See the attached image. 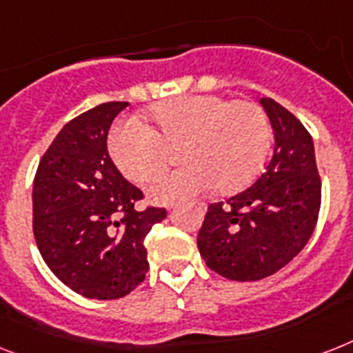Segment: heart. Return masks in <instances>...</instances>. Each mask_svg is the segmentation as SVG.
Here are the masks:
<instances>
[{"label": "heart", "instance_id": "1", "mask_svg": "<svg viewBox=\"0 0 353 353\" xmlns=\"http://www.w3.org/2000/svg\"><path fill=\"white\" fill-rule=\"evenodd\" d=\"M150 125L127 121L108 139L116 167L132 183H147L167 168L172 150L185 167L148 186L152 201L170 205L206 188L232 194L254 181L270 150L272 127L261 105L228 101L216 94L181 96L156 103Z\"/></svg>", "mask_w": 353, "mask_h": 353}]
</instances>
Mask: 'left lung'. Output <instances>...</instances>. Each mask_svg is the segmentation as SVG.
<instances>
[{
	"mask_svg": "<svg viewBox=\"0 0 353 353\" xmlns=\"http://www.w3.org/2000/svg\"><path fill=\"white\" fill-rule=\"evenodd\" d=\"M276 147L250 188L212 203L197 234L206 266L232 281L276 274L299 254L317 225L321 176L310 132L290 110L261 97Z\"/></svg>",
	"mask_w": 353,
	"mask_h": 353,
	"instance_id": "1",
	"label": "left lung"
}]
</instances>
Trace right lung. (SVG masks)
I'll return each mask as SVG.
<instances>
[{
  "instance_id": "obj_1",
  "label": "right lung",
  "mask_w": 353,
  "mask_h": 353,
  "mask_svg": "<svg viewBox=\"0 0 353 353\" xmlns=\"http://www.w3.org/2000/svg\"><path fill=\"white\" fill-rule=\"evenodd\" d=\"M127 101L101 103L59 130L37 165L32 230L54 276L88 299H119L148 272L145 237L167 217L134 208L143 192L108 156L107 137Z\"/></svg>"
}]
</instances>
